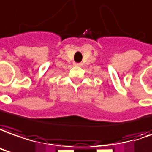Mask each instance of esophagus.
Masks as SVG:
<instances>
[{"instance_id": "1", "label": "esophagus", "mask_w": 152, "mask_h": 152, "mask_svg": "<svg viewBox=\"0 0 152 152\" xmlns=\"http://www.w3.org/2000/svg\"><path fill=\"white\" fill-rule=\"evenodd\" d=\"M74 66H78V67H81L83 65L82 63H74Z\"/></svg>"}]
</instances>
